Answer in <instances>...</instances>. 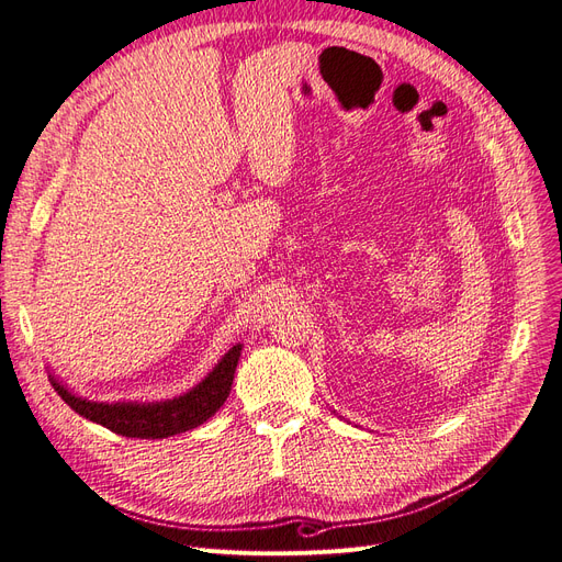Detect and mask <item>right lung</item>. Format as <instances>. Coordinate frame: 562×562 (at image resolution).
Masks as SVG:
<instances>
[{
	"label": "right lung",
	"instance_id": "obj_1",
	"mask_svg": "<svg viewBox=\"0 0 562 562\" xmlns=\"http://www.w3.org/2000/svg\"><path fill=\"white\" fill-rule=\"evenodd\" d=\"M241 345H234L220 363L209 372L206 380H201L187 394L161 401V403H98L75 396L58 380L50 375V384L58 391V396L72 407L75 413L87 417L95 424H103L105 429L128 436V438H168L196 429L199 424L213 417L220 405L229 396L234 382V370L239 363Z\"/></svg>",
	"mask_w": 562,
	"mask_h": 562
}]
</instances>
